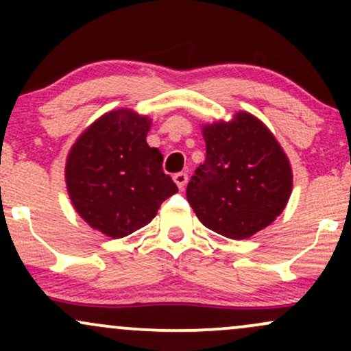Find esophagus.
Returning a JSON list of instances; mask_svg holds the SVG:
<instances>
[{
	"label": "esophagus",
	"instance_id": "esophagus-1",
	"mask_svg": "<svg viewBox=\"0 0 351 351\" xmlns=\"http://www.w3.org/2000/svg\"><path fill=\"white\" fill-rule=\"evenodd\" d=\"M173 180H175V183L178 184L180 189H184V186H186V183H188V175H186V173L180 171V173H176L175 176H173Z\"/></svg>",
	"mask_w": 351,
	"mask_h": 351
}]
</instances>
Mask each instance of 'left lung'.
Instances as JSON below:
<instances>
[{
	"instance_id": "obj_1",
	"label": "left lung",
	"mask_w": 351,
	"mask_h": 351,
	"mask_svg": "<svg viewBox=\"0 0 351 351\" xmlns=\"http://www.w3.org/2000/svg\"><path fill=\"white\" fill-rule=\"evenodd\" d=\"M206 160L186 186V198L208 229L231 239L251 237L284 211L292 168L269 128L237 112L231 122L204 125Z\"/></svg>"
}]
</instances>
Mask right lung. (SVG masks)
<instances>
[{
  "instance_id": "1",
  "label": "right lung",
  "mask_w": 351,
  "mask_h": 351,
  "mask_svg": "<svg viewBox=\"0 0 351 351\" xmlns=\"http://www.w3.org/2000/svg\"><path fill=\"white\" fill-rule=\"evenodd\" d=\"M150 123L128 108L112 110L79 136L67 156L66 183L75 211L114 239L147 226L178 191L165 175L162 152L148 147Z\"/></svg>"
}]
</instances>
